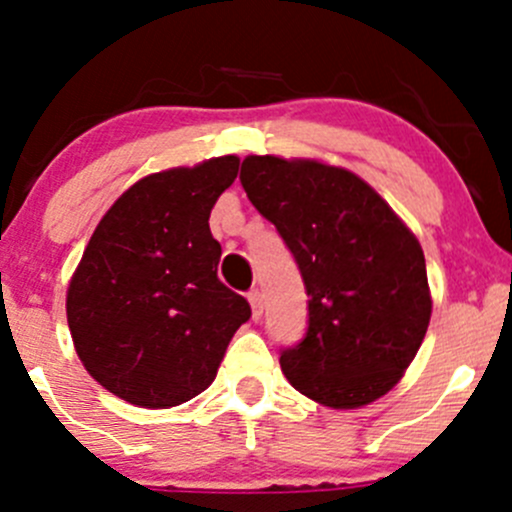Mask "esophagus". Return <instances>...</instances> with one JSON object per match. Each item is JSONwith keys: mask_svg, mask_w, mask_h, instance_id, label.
Segmentation results:
<instances>
[{"mask_svg": "<svg viewBox=\"0 0 512 512\" xmlns=\"http://www.w3.org/2000/svg\"><path fill=\"white\" fill-rule=\"evenodd\" d=\"M247 302H250V307H252V317L260 319L262 317V292L260 289H250V292H247Z\"/></svg>", "mask_w": 512, "mask_h": 512, "instance_id": "34e87169", "label": "esophagus"}]
</instances>
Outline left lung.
I'll use <instances>...</instances> for the list:
<instances>
[{
  "label": "left lung",
  "instance_id": "left-lung-1",
  "mask_svg": "<svg viewBox=\"0 0 512 512\" xmlns=\"http://www.w3.org/2000/svg\"><path fill=\"white\" fill-rule=\"evenodd\" d=\"M240 180L287 242L307 287V334L282 352V374L329 409H361L389 394L431 322L414 232L366 180L339 165L247 156Z\"/></svg>",
  "mask_w": 512,
  "mask_h": 512
}]
</instances>
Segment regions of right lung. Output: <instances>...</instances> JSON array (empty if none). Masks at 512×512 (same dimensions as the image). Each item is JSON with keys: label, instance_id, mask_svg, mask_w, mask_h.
<instances>
[{"label": "right lung", "instance_id": "obj_1", "mask_svg": "<svg viewBox=\"0 0 512 512\" xmlns=\"http://www.w3.org/2000/svg\"><path fill=\"white\" fill-rule=\"evenodd\" d=\"M240 158L168 168L133 183L96 225L66 289L76 354L118 399L170 409L213 384L227 344L250 319L218 280L223 250L210 210Z\"/></svg>", "mask_w": 512, "mask_h": 512}]
</instances>
